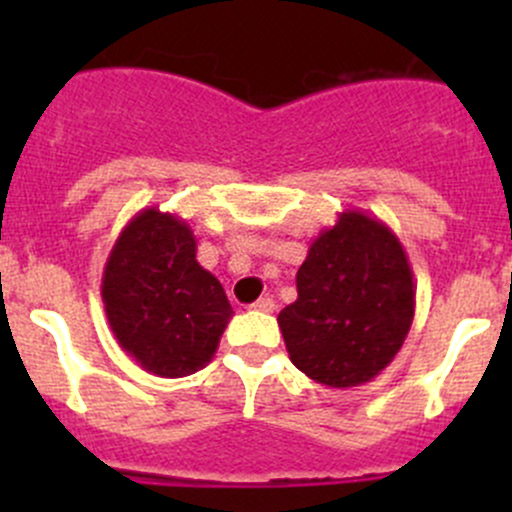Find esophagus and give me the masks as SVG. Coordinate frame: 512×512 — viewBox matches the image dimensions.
<instances>
[{
  "label": "esophagus",
  "instance_id": "obj_1",
  "mask_svg": "<svg viewBox=\"0 0 512 512\" xmlns=\"http://www.w3.org/2000/svg\"><path fill=\"white\" fill-rule=\"evenodd\" d=\"M250 307L255 309V312H272V309H275V302H272V297H260L255 304H250Z\"/></svg>",
  "mask_w": 512,
  "mask_h": 512
}]
</instances>
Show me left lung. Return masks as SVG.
<instances>
[{"instance_id": "8db88e82", "label": "left lung", "mask_w": 512, "mask_h": 512, "mask_svg": "<svg viewBox=\"0 0 512 512\" xmlns=\"http://www.w3.org/2000/svg\"><path fill=\"white\" fill-rule=\"evenodd\" d=\"M414 309V272L399 237L379 218L344 210L309 245L297 272V299L277 322L302 374L349 389L394 361Z\"/></svg>"}]
</instances>
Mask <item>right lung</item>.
Instances as JSON below:
<instances>
[{
    "label": "right lung",
    "instance_id": "obj_1",
    "mask_svg": "<svg viewBox=\"0 0 512 512\" xmlns=\"http://www.w3.org/2000/svg\"><path fill=\"white\" fill-rule=\"evenodd\" d=\"M195 250L185 220L146 208L128 220L103 267V309L118 347L163 379L203 369L235 314Z\"/></svg>",
    "mask_w": 512,
    "mask_h": 512
}]
</instances>
